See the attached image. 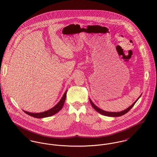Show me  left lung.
I'll use <instances>...</instances> for the list:
<instances>
[{
    "label": "left lung",
    "instance_id": "8db88e82",
    "mask_svg": "<svg viewBox=\"0 0 157 157\" xmlns=\"http://www.w3.org/2000/svg\"><path fill=\"white\" fill-rule=\"evenodd\" d=\"M141 95L138 98V99L135 101L134 103L131 106H130L129 108H127V109H126L125 110H124V111H121V112H108V111H103V110L101 109L100 108H98L96 105H95L93 103V102L92 101V100H91L90 98V105H92V106L94 108V109L97 112H98V113H101V114L103 115H105V116H108V117H120V116H122V115H124L125 113H126L127 112H129V111L131 110V108L134 106L135 103L137 101V100L139 99V98L141 97Z\"/></svg>",
    "mask_w": 157,
    "mask_h": 157
}]
</instances>
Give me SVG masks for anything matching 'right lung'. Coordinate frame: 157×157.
<instances>
[{
    "label": "right lung",
    "instance_id": "add662e5",
    "mask_svg": "<svg viewBox=\"0 0 157 157\" xmlns=\"http://www.w3.org/2000/svg\"><path fill=\"white\" fill-rule=\"evenodd\" d=\"M67 93V90L64 93L63 97H62V98L60 99L59 102L56 106H54L51 109H50L48 111H46L45 112H40V113H32V112H27V111H23L25 112L26 114H28V115H29L31 117H35V118H42L51 117V116L57 113V112H59V111H60L62 109V108L63 106L65 100H66Z\"/></svg>",
    "mask_w": 157,
    "mask_h": 157
}]
</instances>
